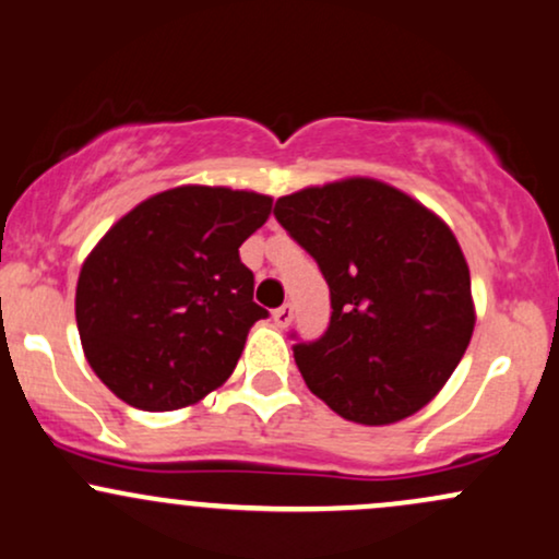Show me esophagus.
I'll use <instances>...</instances> for the list:
<instances>
[{
	"mask_svg": "<svg viewBox=\"0 0 559 559\" xmlns=\"http://www.w3.org/2000/svg\"><path fill=\"white\" fill-rule=\"evenodd\" d=\"M274 324H277V328H287V324L293 322V306L290 304H285V306H280V309H274Z\"/></svg>",
	"mask_w": 559,
	"mask_h": 559,
	"instance_id": "esophagus-1",
	"label": "esophagus"
}]
</instances>
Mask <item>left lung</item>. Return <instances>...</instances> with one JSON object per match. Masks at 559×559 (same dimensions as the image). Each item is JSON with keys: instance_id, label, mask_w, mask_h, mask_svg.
I'll use <instances>...</instances> for the list:
<instances>
[{"instance_id": "1", "label": "left lung", "mask_w": 559, "mask_h": 559, "mask_svg": "<svg viewBox=\"0 0 559 559\" xmlns=\"http://www.w3.org/2000/svg\"><path fill=\"white\" fill-rule=\"evenodd\" d=\"M274 218L330 287L328 330L317 341L290 332L311 393L361 425L423 409L465 356L475 324L469 269L451 229L374 179L285 195Z\"/></svg>"}]
</instances>
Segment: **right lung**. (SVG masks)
I'll use <instances>...</instances> for the list:
<instances>
[{
	"mask_svg": "<svg viewBox=\"0 0 559 559\" xmlns=\"http://www.w3.org/2000/svg\"><path fill=\"white\" fill-rule=\"evenodd\" d=\"M272 198L177 187L129 211L81 266L76 322L86 361L118 399L144 412L190 406L237 367L253 300L240 246Z\"/></svg>",
	"mask_w": 559,
	"mask_h": 559,
	"instance_id": "obj_1",
	"label": "right lung"
}]
</instances>
